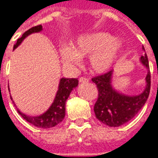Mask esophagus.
Wrapping results in <instances>:
<instances>
[{
    "instance_id": "1",
    "label": "esophagus",
    "mask_w": 158,
    "mask_h": 158,
    "mask_svg": "<svg viewBox=\"0 0 158 158\" xmlns=\"http://www.w3.org/2000/svg\"><path fill=\"white\" fill-rule=\"evenodd\" d=\"M79 81H80V82H88V81H89V78L81 77L79 78Z\"/></svg>"
}]
</instances>
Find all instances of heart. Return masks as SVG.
<instances>
[{"label":"heart","instance_id":"b5f03b06","mask_svg":"<svg viewBox=\"0 0 158 158\" xmlns=\"http://www.w3.org/2000/svg\"><path fill=\"white\" fill-rule=\"evenodd\" d=\"M122 48L121 41L114 40L107 32H97L79 37L74 48L63 45L59 49L60 57L66 65L77 64L80 56L91 54L89 64L94 72H105L116 60Z\"/></svg>","mask_w":158,"mask_h":158}]
</instances>
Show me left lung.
I'll return each instance as SVG.
<instances>
[{"mask_svg": "<svg viewBox=\"0 0 158 158\" xmlns=\"http://www.w3.org/2000/svg\"><path fill=\"white\" fill-rule=\"evenodd\" d=\"M142 49L145 52L143 46ZM140 61L150 69L146 53L141 56ZM112 74L113 70H110L92 78V81L96 84L98 89V99L94 106V111L101 122L108 127H118L134 118L145 104L151 90V72L148 70L145 78L147 82L145 89L143 93L134 96H127L115 91L111 85Z\"/></svg>", "mask_w": 158, "mask_h": 158, "instance_id": "1", "label": "left lung"}]
</instances>
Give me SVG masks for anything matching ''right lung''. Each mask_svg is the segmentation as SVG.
I'll list each match as a JSON object with an SVG mask.
<instances>
[{"label": "right lung", "instance_id": "add662e5", "mask_svg": "<svg viewBox=\"0 0 158 158\" xmlns=\"http://www.w3.org/2000/svg\"><path fill=\"white\" fill-rule=\"evenodd\" d=\"M41 30H42V26L39 25L31 27L29 30L25 31L22 34V37L17 40L16 44L14 45V49L18 47L27 36L33 32L40 31ZM77 85H78V80L77 78H62L59 82L58 90L56 92L54 102L52 106H50V108L42 115L31 117L20 113L18 109L17 111L24 119H26L27 122L33 125L34 127H40V128H51L55 127L62 122L63 119L64 118L66 101L69 96L70 92L72 91L73 89L77 88Z\"/></svg>", "mask_w": 158, "mask_h": 158}]
</instances>
